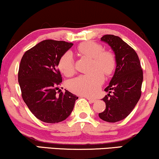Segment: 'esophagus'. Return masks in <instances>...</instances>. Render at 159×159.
Wrapping results in <instances>:
<instances>
[{
  "label": "esophagus",
  "mask_w": 159,
  "mask_h": 159,
  "mask_svg": "<svg viewBox=\"0 0 159 159\" xmlns=\"http://www.w3.org/2000/svg\"><path fill=\"white\" fill-rule=\"evenodd\" d=\"M86 98H87V100L89 101V102H90V103H95V101H96V100H95V99L91 98H89V97H86Z\"/></svg>",
  "instance_id": "obj_1"
}]
</instances>
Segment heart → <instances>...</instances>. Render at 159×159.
<instances>
[{
    "label": "heart",
    "mask_w": 159,
    "mask_h": 159,
    "mask_svg": "<svg viewBox=\"0 0 159 159\" xmlns=\"http://www.w3.org/2000/svg\"><path fill=\"white\" fill-rule=\"evenodd\" d=\"M78 52L93 58L92 73L81 75L67 82V88L75 94L93 97L98 94L104 81V75H110L116 67L113 53L104 51L101 44L94 41L82 43L78 47ZM58 69L64 75L71 76L75 71V60L70 51L64 52L58 61Z\"/></svg>",
    "instance_id": "obj_1"
}]
</instances>
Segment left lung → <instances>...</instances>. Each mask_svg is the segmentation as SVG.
<instances>
[{
    "label": "left lung",
    "mask_w": 159,
    "mask_h": 159,
    "mask_svg": "<svg viewBox=\"0 0 159 159\" xmlns=\"http://www.w3.org/2000/svg\"><path fill=\"white\" fill-rule=\"evenodd\" d=\"M110 46L116 55V68L113 77L104 91L102 99L106 109L98 114L107 122H117L129 116L141 98L143 70L137 53L121 38L105 35L101 38Z\"/></svg>",
    "instance_id": "8db88e82"
}]
</instances>
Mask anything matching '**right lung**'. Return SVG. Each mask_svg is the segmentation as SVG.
Here are the masks:
<instances>
[{
  "instance_id": "obj_1",
  "label": "right lung",
  "mask_w": 159,
  "mask_h": 159,
  "mask_svg": "<svg viewBox=\"0 0 159 159\" xmlns=\"http://www.w3.org/2000/svg\"><path fill=\"white\" fill-rule=\"evenodd\" d=\"M73 43L45 40L23 55L18 70V82L23 100L38 119L46 123L63 121L73 110L78 97L59 86L62 77L58 69L61 56Z\"/></svg>"
}]
</instances>
